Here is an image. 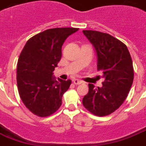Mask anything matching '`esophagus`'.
Wrapping results in <instances>:
<instances>
[{"label":"esophagus","instance_id":"34e87169","mask_svg":"<svg viewBox=\"0 0 146 146\" xmlns=\"http://www.w3.org/2000/svg\"><path fill=\"white\" fill-rule=\"evenodd\" d=\"M73 83H74V84H75V85H80V84H81L83 82H82L81 80H80L74 79L73 80Z\"/></svg>","mask_w":146,"mask_h":146}]
</instances>
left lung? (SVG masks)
<instances>
[{
  "label": "left lung",
  "mask_w": 146,
  "mask_h": 146,
  "mask_svg": "<svg viewBox=\"0 0 146 146\" xmlns=\"http://www.w3.org/2000/svg\"><path fill=\"white\" fill-rule=\"evenodd\" d=\"M83 32L95 48L98 71H102L105 78L101 88L88 84L83 104L94 115H109L123 104L130 91L134 80L132 60L126 46L113 36L98 31Z\"/></svg>",
  "instance_id": "1"
}]
</instances>
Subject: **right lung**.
I'll return each mask as SVG.
<instances>
[{
  "label": "right lung",
  "instance_id": "1",
  "mask_svg": "<svg viewBox=\"0 0 146 146\" xmlns=\"http://www.w3.org/2000/svg\"><path fill=\"white\" fill-rule=\"evenodd\" d=\"M78 28L49 29L27 42L17 66V84L23 104L35 115L45 117L54 114L62 104V97L71 80H56L54 68L61 59L62 46Z\"/></svg>",
  "mask_w": 146,
  "mask_h": 146
}]
</instances>
